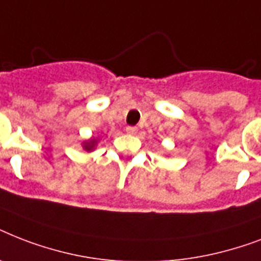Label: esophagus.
Returning <instances> with one entry per match:
<instances>
[{
	"label": "esophagus",
	"mask_w": 261,
	"mask_h": 261,
	"mask_svg": "<svg viewBox=\"0 0 261 261\" xmlns=\"http://www.w3.org/2000/svg\"><path fill=\"white\" fill-rule=\"evenodd\" d=\"M126 131L128 133V134H137L138 128H137L135 126H128V127H126Z\"/></svg>",
	"instance_id": "esophagus-1"
}]
</instances>
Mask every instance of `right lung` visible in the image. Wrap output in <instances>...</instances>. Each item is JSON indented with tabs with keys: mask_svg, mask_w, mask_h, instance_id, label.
I'll return each mask as SVG.
<instances>
[{
	"mask_svg": "<svg viewBox=\"0 0 261 261\" xmlns=\"http://www.w3.org/2000/svg\"><path fill=\"white\" fill-rule=\"evenodd\" d=\"M96 143H97V141H96V139H90L89 142L84 143V147H85L87 150H92V149H93L94 145H96Z\"/></svg>",
	"mask_w": 261,
	"mask_h": 261,
	"instance_id": "obj_1",
	"label": "right lung"
}]
</instances>
